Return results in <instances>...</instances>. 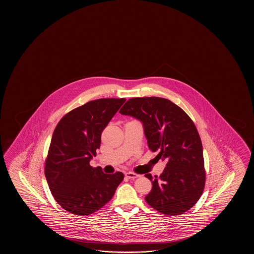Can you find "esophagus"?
<instances>
[{
    "instance_id": "1",
    "label": "esophagus",
    "mask_w": 254,
    "mask_h": 254,
    "mask_svg": "<svg viewBox=\"0 0 254 254\" xmlns=\"http://www.w3.org/2000/svg\"><path fill=\"white\" fill-rule=\"evenodd\" d=\"M125 176L128 179H131V180H134V179L138 178L139 175L136 174L134 173H131V172H128V173H125Z\"/></svg>"
}]
</instances>
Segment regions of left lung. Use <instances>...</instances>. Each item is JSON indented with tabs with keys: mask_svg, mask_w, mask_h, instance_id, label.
I'll return each instance as SVG.
<instances>
[{
	"mask_svg": "<svg viewBox=\"0 0 254 254\" xmlns=\"http://www.w3.org/2000/svg\"><path fill=\"white\" fill-rule=\"evenodd\" d=\"M120 114L139 120L147 143L166 161L162 174L152 178V188L145 197L149 205L165 215H180L200 199L205 184V170L200 135L183 109L167 99L132 98Z\"/></svg>",
	"mask_w": 254,
	"mask_h": 254,
	"instance_id": "obj_1",
	"label": "left lung"
}]
</instances>
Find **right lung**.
I'll use <instances>...</instances> for the list:
<instances>
[{
    "label": "right lung",
    "mask_w": 254,
    "mask_h": 254,
    "mask_svg": "<svg viewBox=\"0 0 254 254\" xmlns=\"http://www.w3.org/2000/svg\"><path fill=\"white\" fill-rule=\"evenodd\" d=\"M125 99H99L70 111L54 129L45 177L55 200L75 215H90L105 205L125 178L103 173L90 162L101 146V135Z\"/></svg>",
    "instance_id": "1"
}]
</instances>
